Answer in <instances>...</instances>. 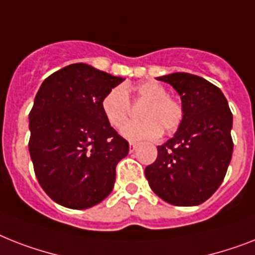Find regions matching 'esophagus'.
I'll return each mask as SVG.
<instances>
[{
    "label": "esophagus",
    "mask_w": 255,
    "mask_h": 255,
    "mask_svg": "<svg viewBox=\"0 0 255 255\" xmlns=\"http://www.w3.org/2000/svg\"><path fill=\"white\" fill-rule=\"evenodd\" d=\"M136 148H137V144H136V142H129V152H133Z\"/></svg>",
    "instance_id": "1"
}]
</instances>
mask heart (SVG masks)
I'll return each mask as SVG.
<instances>
[{"mask_svg": "<svg viewBox=\"0 0 255 255\" xmlns=\"http://www.w3.org/2000/svg\"><path fill=\"white\" fill-rule=\"evenodd\" d=\"M132 94L135 102H144L139 112L141 121L124 126L122 134L128 140H148L163 132L177 129L183 119L179 101L167 95L166 89L154 81H145L134 88H114L102 99V113L114 128H122L130 112L128 97Z\"/></svg>", "mask_w": 255, "mask_h": 255, "instance_id": "b5f03b06", "label": "heart"}]
</instances>
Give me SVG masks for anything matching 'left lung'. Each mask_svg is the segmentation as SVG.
Wrapping results in <instances>:
<instances>
[{"label":"left lung","mask_w":255,"mask_h":255,"mask_svg":"<svg viewBox=\"0 0 255 255\" xmlns=\"http://www.w3.org/2000/svg\"><path fill=\"white\" fill-rule=\"evenodd\" d=\"M181 95L183 119L174 137L157 146L156 161L145 167L154 194L179 207L202 204L224 179L232 153V118L221 90L190 73L157 78Z\"/></svg>","instance_id":"obj_1"}]
</instances>
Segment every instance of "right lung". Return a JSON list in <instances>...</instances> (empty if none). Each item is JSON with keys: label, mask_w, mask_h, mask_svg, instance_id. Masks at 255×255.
<instances>
[{"label": "right lung", "mask_w": 255, "mask_h": 255, "mask_svg": "<svg viewBox=\"0 0 255 255\" xmlns=\"http://www.w3.org/2000/svg\"><path fill=\"white\" fill-rule=\"evenodd\" d=\"M123 81L77 63L45 78L36 93L28 150L41 188L60 206L90 208L113 191L115 167L129 145L101 103Z\"/></svg>", "instance_id": "1"}]
</instances>
